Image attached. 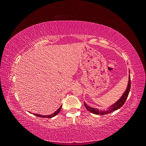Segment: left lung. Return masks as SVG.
<instances>
[{"instance_id":"left-lung-1","label":"left lung","mask_w":146,"mask_h":146,"mask_svg":"<svg viewBox=\"0 0 146 146\" xmlns=\"http://www.w3.org/2000/svg\"><path fill=\"white\" fill-rule=\"evenodd\" d=\"M130 87H131V80H130V76L129 75V84H128L127 86V88L126 91H125L124 93H123V96L121 97V99H119L117 102H116L114 104H113V105H111V107H110V109L108 111H100L98 109H96L94 108H91L89 106H88L85 102H84V104H85V106L86 108L88 110V111H90L91 113H93V114H101V115H104V114H107L108 113H111L115 110H118L119 108H120L122 106L125 104V101L127 99V97L129 96V92L130 90Z\"/></svg>"}]
</instances>
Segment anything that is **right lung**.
I'll return each mask as SVG.
<instances>
[{
    "instance_id": "right-lung-1",
    "label": "right lung",
    "mask_w": 146,
    "mask_h": 146,
    "mask_svg": "<svg viewBox=\"0 0 146 146\" xmlns=\"http://www.w3.org/2000/svg\"><path fill=\"white\" fill-rule=\"evenodd\" d=\"M61 107H62V105L60 106V107L56 110V111H55L54 113L50 114V115H47V116H44V115H41V114H34V115L38 117H46V118H52L53 117L55 116L56 115H57L59 113V112L60 111V110L61 109Z\"/></svg>"
}]
</instances>
